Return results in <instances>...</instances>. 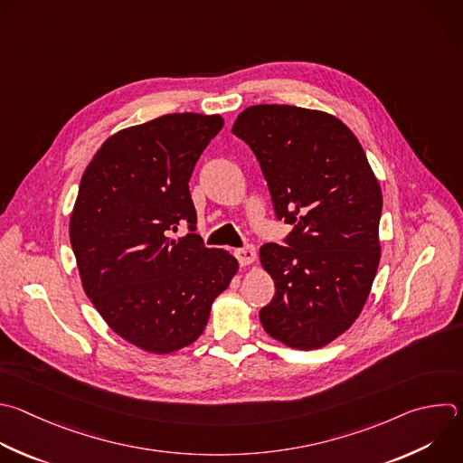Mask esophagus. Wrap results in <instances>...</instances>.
<instances>
[{"mask_svg": "<svg viewBox=\"0 0 463 463\" xmlns=\"http://www.w3.org/2000/svg\"><path fill=\"white\" fill-rule=\"evenodd\" d=\"M234 256L238 258L240 265L245 267V265H250L254 260H256V249L252 245H245L241 249H236L234 250Z\"/></svg>", "mask_w": 463, "mask_h": 463, "instance_id": "1", "label": "esophagus"}]
</instances>
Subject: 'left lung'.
I'll use <instances>...</instances> for the list:
<instances>
[{
  "label": "left lung",
  "instance_id": "left-lung-1",
  "mask_svg": "<svg viewBox=\"0 0 463 463\" xmlns=\"http://www.w3.org/2000/svg\"><path fill=\"white\" fill-rule=\"evenodd\" d=\"M261 167L285 245L265 243L274 298L260 311L281 344L311 351L345 333L364 309L380 263L382 189L338 118L292 105H254L232 125Z\"/></svg>",
  "mask_w": 463,
  "mask_h": 463
}]
</instances>
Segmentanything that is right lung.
<instances>
[{
    "label": "right lung",
    "mask_w": 463,
    "mask_h": 463,
    "mask_svg": "<svg viewBox=\"0 0 463 463\" xmlns=\"http://www.w3.org/2000/svg\"><path fill=\"white\" fill-rule=\"evenodd\" d=\"M223 118L165 114L123 128L94 154L71 216V245L85 294L123 340L167 354L205 329L213 301L238 272L196 231L194 165ZM187 224L190 234H170Z\"/></svg>",
    "instance_id": "obj_1"
}]
</instances>
